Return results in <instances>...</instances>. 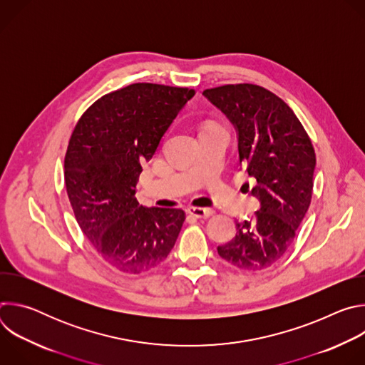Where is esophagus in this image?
I'll list each match as a JSON object with an SVG mask.
<instances>
[{"label": "esophagus", "instance_id": "1", "mask_svg": "<svg viewBox=\"0 0 365 365\" xmlns=\"http://www.w3.org/2000/svg\"><path fill=\"white\" fill-rule=\"evenodd\" d=\"M187 212L195 218H210L214 214V211L210 210V207H196V206H190Z\"/></svg>", "mask_w": 365, "mask_h": 365}]
</instances>
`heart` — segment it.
Here are the masks:
<instances>
[{"label": "heart", "mask_w": 365, "mask_h": 365, "mask_svg": "<svg viewBox=\"0 0 365 365\" xmlns=\"http://www.w3.org/2000/svg\"><path fill=\"white\" fill-rule=\"evenodd\" d=\"M212 127H214V125H210V127H206V128H212Z\"/></svg>", "instance_id": "obj_1"}]
</instances>
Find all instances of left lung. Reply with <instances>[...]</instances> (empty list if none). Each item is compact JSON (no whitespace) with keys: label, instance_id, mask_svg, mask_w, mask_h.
Instances as JSON below:
<instances>
[{"label":"left lung","instance_id":"8db88e82","mask_svg":"<svg viewBox=\"0 0 365 365\" xmlns=\"http://www.w3.org/2000/svg\"><path fill=\"white\" fill-rule=\"evenodd\" d=\"M202 95L234 125L240 165L255 179L251 195L259 202L252 220L235 222V237L218 254L241 270L267 269L289 250L307 212L314 145L287 103L262 86L225 85Z\"/></svg>","mask_w":365,"mask_h":365}]
</instances>
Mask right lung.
Listing matches in <instances>:
<instances>
[{
	"instance_id": "right-lung-1",
	"label": "right lung",
	"mask_w": 365,
	"mask_h": 365,
	"mask_svg": "<svg viewBox=\"0 0 365 365\" xmlns=\"http://www.w3.org/2000/svg\"><path fill=\"white\" fill-rule=\"evenodd\" d=\"M193 89L133 83L103 95L78 121L65 155V185L76 221L98 254L124 273L158 267L185 221L173 207L134 197L141 165L158 150Z\"/></svg>"
}]
</instances>
